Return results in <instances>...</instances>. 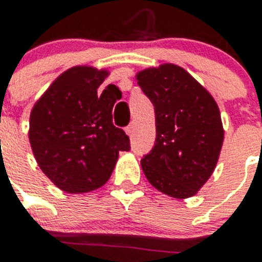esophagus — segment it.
<instances>
[{"mask_svg": "<svg viewBox=\"0 0 262 262\" xmlns=\"http://www.w3.org/2000/svg\"><path fill=\"white\" fill-rule=\"evenodd\" d=\"M126 133L129 136H133V133H135V123L132 122L130 125H129V126L126 127Z\"/></svg>", "mask_w": 262, "mask_h": 262, "instance_id": "obj_1", "label": "esophagus"}]
</instances>
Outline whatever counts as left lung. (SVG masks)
<instances>
[{
  "instance_id": "obj_1",
  "label": "left lung",
  "mask_w": 262,
  "mask_h": 262,
  "mask_svg": "<svg viewBox=\"0 0 262 262\" xmlns=\"http://www.w3.org/2000/svg\"><path fill=\"white\" fill-rule=\"evenodd\" d=\"M155 107L156 140L141 159L152 186L174 199L194 195L219 160L224 130L217 103L183 68L162 63L136 75Z\"/></svg>"
}]
</instances>
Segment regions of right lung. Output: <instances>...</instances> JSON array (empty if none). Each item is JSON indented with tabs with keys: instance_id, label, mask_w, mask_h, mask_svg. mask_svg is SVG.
<instances>
[{
	"instance_id": "1",
	"label": "right lung",
	"mask_w": 262,
	"mask_h": 262,
	"mask_svg": "<svg viewBox=\"0 0 262 262\" xmlns=\"http://www.w3.org/2000/svg\"><path fill=\"white\" fill-rule=\"evenodd\" d=\"M107 69L81 65L59 75L30 115V144L36 163L67 193H88L108 181L121 151L130 149L125 132L113 125L118 88L99 87Z\"/></svg>"
}]
</instances>
